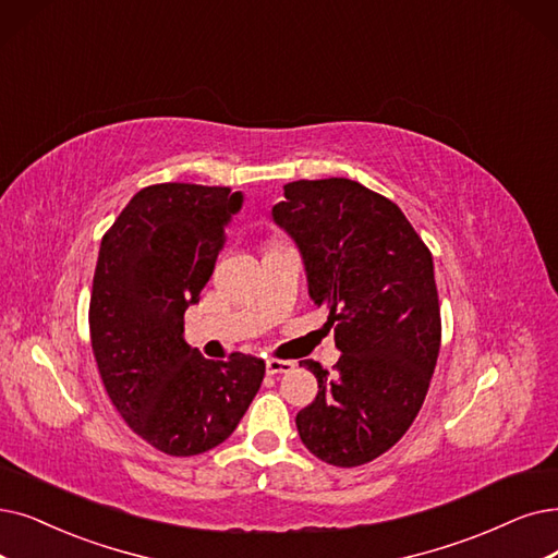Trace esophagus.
I'll return each instance as SVG.
<instances>
[{"label": "esophagus", "instance_id": "34e87169", "mask_svg": "<svg viewBox=\"0 0 558 558\" xmlns=\"http://www.w3.org/2000/svg\"><path fill=\"white\" fill-rule=\"evenodd\" d=\"M295 368V362H286V360H267L265 371L267 375H279V373H291Z\"/></svg>", "mask_w": 558, "mask_h": 558}]
</instances>
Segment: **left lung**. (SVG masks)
I'll list each match as a JSON object with an SVG mask.
<instances>
[{
	"label": "left lung",
	"mask_w": 558,
	"mask_h": 558,
	"mask_svg": "<svg viewBox=\"0 0 558 558\" xmlns=\"http://www.w3.org/2000/svg\"><path fill=\"white\" fill-rule=\"evenodd\" d=\"M272 219L304 260L308 295L327 308L341 350L298 412L304 447L333 466H360L408 433L428 393L441 341L430 250L387 196L348 178L283 185Z\"/></svg>",
	"instance_id": "obj_1"
}]
</instances>
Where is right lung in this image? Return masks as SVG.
Listing matches in <instances>:
<instances>
[{"instance_id":"add662e5","label":"right lung","mask_w":558,"mask_h":558,"mask_svg":"<svg viewBox=\"0 0 558 558\" xmlns=\"http://www.w3.org/2000/svg\"><path fill=\"white\" fill-rule=\"evenodd\" d=\"M242 192L192 183L140 190L102 235L88 329L107 396L128 426L167 456H198L235 428L265 362H213L183 339Z\"/></svg>"}]
</instances>
